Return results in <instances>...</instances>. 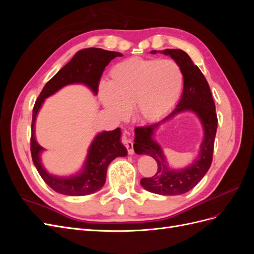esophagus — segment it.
<instances>
[{
  "instance_id": "esophagus-1",
  "label": "esophagus",
  "mask_w": 254,
  "mask_h": 254,
  "mask_svg": "<svg viewBox=\"0 0 254 254\" xmlns=\"http://www.w3.org/2000/svg\"><path fill=\"white\" fill-rule=\"evenodd\" d=\"M123 143H124V145L126 146V148H127V150H128V153L129 155H133L134 153V150H133V143H132V141L131 140H129L127 136H123Z\"/></svg>"
}]
</instances>
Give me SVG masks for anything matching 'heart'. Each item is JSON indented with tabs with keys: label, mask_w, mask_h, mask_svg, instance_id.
<instances>
[{
	"label": "heart",
	"mask_w": 254,
	"mask_h": 254,
	"mask_svg": "<svg viewBox=\"0 0 254 254\" xmlns=\"http://www.w3.org/2000/svg\"><path fill=\"white\" fill-rule=\"evenodd\" d=\"M182 84V71L175 61L133 57L112 67L109 82L99 83L98 97L115 118H124L133 105L137 118L153 122L176 105Z\"/></svg>",
	"instance_id": "heart-1"
}]
</instances>
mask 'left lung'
<instances>
[{"label":"left lung","instance_id":"left-lung-1","mask_svg":"<svg viewBox=\"0 0 254 254\" xmlns=\"http://www.w3.org/2000/svg\"><path fill=\"white\" fill-rule=\"evenodd\" d=\"M158 53L171 56L180 66L183 75L182 96L176 108L165 118L153 124L134 129L133 149L137 155L152 157L158 164L155 176L141 180V186L146 190L164 196L182 195L197 186L212 164L217 115L209 83L188 54L175 49H166ZM150 54H157V51H151ZM183 112H191L197 115L203 125L204 139L193 163L177 170L167 163L162 148L154 140V134L161 124Z\"/></svg>","mask_w":254,"mask_h":254}]
</instances>
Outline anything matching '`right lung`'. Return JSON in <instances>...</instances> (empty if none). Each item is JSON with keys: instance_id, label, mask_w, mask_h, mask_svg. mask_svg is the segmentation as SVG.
<instances>
[{"instance_id": "right-lung-1", "label": "right lung", "mask_w": 254, "mask_h": 254, "mask_svg": "<svg viewBox=\"0 0 254 254\" xmlns=\"http://www.w3.org/2000/svg\"><path fill=\"white\" fill-rule=\"evenodd\" d=\"M119 52L103 49H86L75 54L71 61L59 70L54 77L47 82L36 101L33 110L30 151L33 162L44 182L59 194L66 196H86L101 190L106 182L107 168L112 160L118 157H126L127 149L121 142V129L112 131H102L90 144L88 155L81 170L71 176H57L45 170L41 161L44 148L36 140L35 125L45 98L52 96L68 84H84L94 95L97 94L98 82L105 67L115 57H121Z\"/></svg>"}]
</instances>
